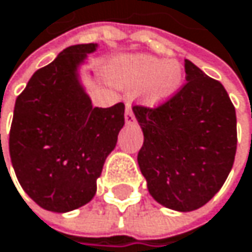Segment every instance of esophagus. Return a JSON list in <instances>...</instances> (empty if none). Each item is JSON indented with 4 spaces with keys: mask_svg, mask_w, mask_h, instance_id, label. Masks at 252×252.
I'll list each match as a JSON object with an SVG mask.
<instances>
[{
    "mask_svg": "<svg viewBox=\"0 0 252 252\" xmlns=\"http://www.w3.org/2000/svg\"><path fill=\"white\" fill-rule=\"evenodd\" d=\"M125 122L127 123V125H132V123H135V116H133V111H132V108L127 105L126 107V113H125Z\"/></svg>",
    "mask_w": 252,
    "mask_h": 252,
    "instance_id": "34e87169",
    "label": "esophagus"
}]
</instances>
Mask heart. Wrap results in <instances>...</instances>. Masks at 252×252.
<instances>
[{
	"label": "heart",
	"instance_id": "obj_1",
	"mask_svg": "<svg viewBox=\"0 0 252 252\" xmlns=\"http://www.w3.org/2000/svg\"><path fill=\"white\" fill-rule=\"evenodd\" d=\"M113 83L136 91L142 104L160 107L178 95L184 85V68L175 60H160L148 54L119 57L110 67Z\"/></svg>",
	"mask_w": 252,
	"mask_h": 252
}]
</instances>
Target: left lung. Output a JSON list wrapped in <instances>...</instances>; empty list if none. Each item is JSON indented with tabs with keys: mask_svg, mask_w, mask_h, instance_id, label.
<instances>
[{
	"mask_svg": "<svg viewBox=\"0 0 252 252\" xmlns=\"http://www.w3.org/2000/svg\"><path fill=\"white\" fill-rule=\"evenodd\" d=\"M187 83L157 108L133 107L144 132L138 153L151 196L176 211L207 204L227 179L236 154V113L219 80L185 60Z\"/></svg>",
	"mask_w": 252,
	"mask_h": 252,
	"instance_id": "1",
	"label": "left lung"
}]
</instances>
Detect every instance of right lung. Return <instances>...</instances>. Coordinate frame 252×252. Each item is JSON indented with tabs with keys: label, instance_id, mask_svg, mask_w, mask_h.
<instances>
[{
	"label": "right lung",
	"instance_id": "1",
	"mask_svg": "<svg viewBox=\"0 0 252 252\" xmlns=\"http://www.w3.org/2000/svg\"><path fill=\"white\" fill-rule=\"evenodd\" d=\"M98 44L63 50L36 70L17 96L10 158L23 190L42 208L67 213L88 204L125 125V104L94 107L79 68Z\"/></svg>",
	"mask_w": 252,
	"mask_h": 252
}]
</instances>
